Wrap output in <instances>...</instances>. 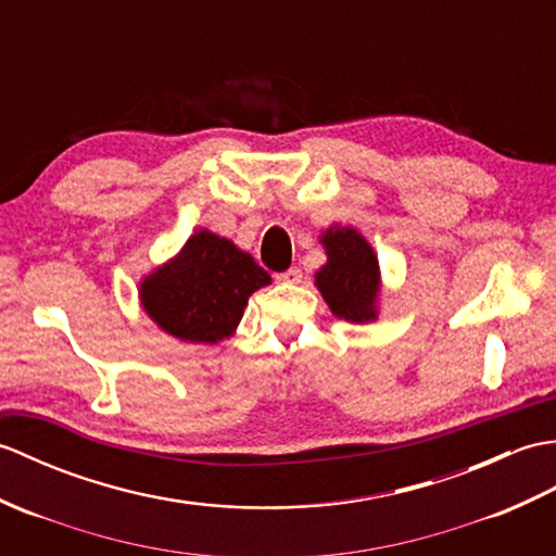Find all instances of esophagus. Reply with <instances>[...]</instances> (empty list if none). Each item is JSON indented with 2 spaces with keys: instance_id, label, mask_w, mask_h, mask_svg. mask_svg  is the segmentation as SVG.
<instances>
[{
  "instance_id": "34e87169",
  "label": "esophagus",
  "mask_w": 556,
  "mask_h": 556,
  "mask_svg": "<svg viewBox=\"0 0 556 556\" xmlns=\"http://www.w3.org/2000/svg\"><path fill=\"white\" fill-rule=\"evenodd\" d=\"M276 280L278 282H290V286H298V282H302V270L300 268H288V270H282V274H276Z\"/></svg>"
}]
</instances>
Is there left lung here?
I'll return each instance as SVG.
<instances>
[{"label":"left lung","instance_id":"obj_1","mask_svg":"<svg viewBox=\"0 0 556 556\" xmlns=\"http://www.w3.org/2000/svg\"><path fill=\"white\" fill-rule=\"evenodd\" d=\"M328 262L316 270V288L330 312L352 324L378 318L380 268L374 247L359 230L330 226L320 232Z\"/></svg>","mask_w":556,"mask_h":556}]
</instances>
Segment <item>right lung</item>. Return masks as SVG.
Returning <instances> with one entry per match:
<instances>
[{
	"mask_svg": "<svg viewBox=\"0 0 556 556\" xmlns=\"http://www.w3.org/2000/svg\"><path fill=\"white\" fill-rule=\"evenodd\" d=\"M268 282L254 256L216 232L197 230L170 262L140 282V302L168 336L216 344L236 332L250 294Z\"/></svg>",
	"mask_w": 556,
	"mask_h": 556,
	"instance_id": "add662e5",
	"label": "right lung"
}]
</instances>
